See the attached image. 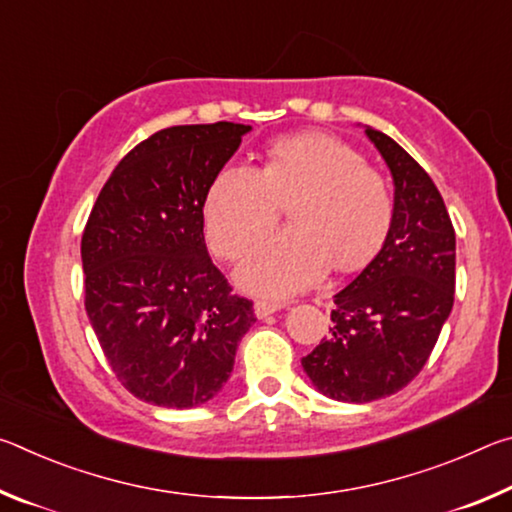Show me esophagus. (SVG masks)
Returning a JSON list of instances; mask_svg holds the SVG:
<instances>
[{
	"instance_id": "obj_1",
	"label": "esophagus",
	"mask_w": 512,
	"mask_h": 512,
	"mask_svg": "<svg viewBox=\"0 0 512 512\" xmlns=\"http://www.w3.org/2000/svg\"><path fill=\"white\" fill-rule=\"evenodd\" d=\"M282 307H287V305H284V302H280V300H257L255 302V316L266 318V316L275 314V311H280Z\"/></svg>"
}]
</instances>
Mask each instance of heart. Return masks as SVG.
Listing matches in <instances>:
<instances>
[{
    "label": "heart",
    "instance_id": "obj_1",
    "mask_svg": "<svg viewBox=\"0 0 512 512\" xmlns=\"http://www.w3.org/2000/svg\"><path fill=\"white\" fill-rule=\"evenodd\" d=\"M293 198V225L266 235L239 264L241 287L287 296L316 284L329 266L350 271L377 253L393 225L391 187L348 142L327 133L275 140L264 167L228 162L205 194V235L223 259H237Z\"/></svg>",
    "mask_w": 512,
    "mask_h": 512
}]
</instances>
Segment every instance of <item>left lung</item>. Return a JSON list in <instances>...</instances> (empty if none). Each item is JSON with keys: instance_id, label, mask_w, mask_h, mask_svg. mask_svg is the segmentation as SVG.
<instances>
[{"instance_id": "1", "label": "left lung", "mask_w": 512, "mask_h": 512, "mask_svg": "<svg viewBox=\"0 0 512 512\" xmlns=\"http://www.w3.org/2000/svg\"><path fill=\"white\" fill-rule=\"evenodd\" d=\"M395 183V214L377 257L334 296L329 336L302 357L320 393L366 404L418 377L456 287V235L429 173L386 133L366 128Z\"/></svg>"}]
</instances>
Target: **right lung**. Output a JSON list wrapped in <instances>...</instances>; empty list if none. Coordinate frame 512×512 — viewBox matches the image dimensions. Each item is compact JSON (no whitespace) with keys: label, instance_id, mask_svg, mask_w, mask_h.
<instances>
[{"label":"right lung","instance_id":"obj_1","mask_svg":"<svg viewBox=\"0 0 512 512\" xmlns=\"http://www.w3.org/2000/svg\"><path fill=\"white\" fill-rule=\"evenodd\" d=\"M250 126H171L126 153L81 239L85 309L121 386L140 400L192 409L221 391L253 300L232 293L203 237L214 173Z\"/></svg>","mask_w":512,"mask_h":512}]
</instances>
